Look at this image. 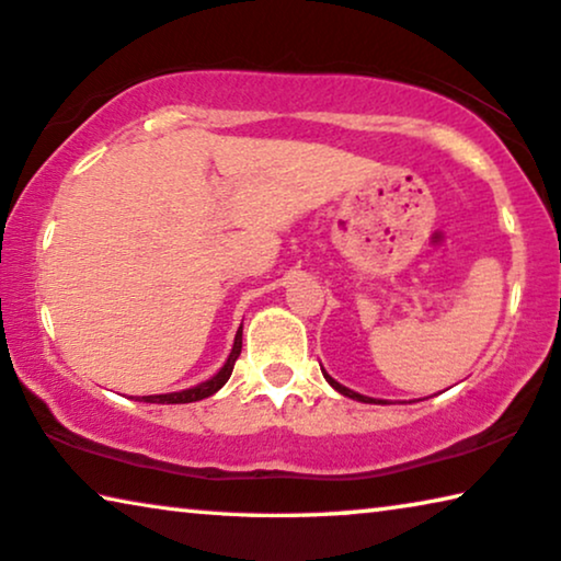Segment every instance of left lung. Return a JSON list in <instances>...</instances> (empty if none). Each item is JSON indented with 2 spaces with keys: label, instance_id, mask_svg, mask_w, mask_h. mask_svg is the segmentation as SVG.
Returning a JSON list of instances; mask_svg holds the SVG:
<instances>
[{
  "label": "left lung",
  "instance_id": "1",
  "mask_svg": "<svg viewBox=\"0 0 561 561\" xmlns=\"http://www.w3.org/2000/svg\"><path fill=\"white\" fill-rule=\"evenodd\" d=\"M322 375H324V380H328L334 390L342 392V396H347V398H353V400H360V403H386V400H375V398H367V396H360V392H355V390H350V388H345V386H340V382H337V380H332L328 373H322Z\"/></svg>",
  "mask_w": 561,
  "mask_h": 561
}]
</instances>
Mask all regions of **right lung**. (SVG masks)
<instances>
[{"mask_svg":"<svg viewBox=\"0 0 561 561\" xmlns=\"http://www.w3.org/2000/svg\"><path fill=\"white\" fill-rule=\"evenodd\" d=\"M239 355H241V328L237 332V337H233V347L227 357V363H224L221 370L216 373L211 380L201 382V386H196V388L181 390V392H165V396H144L140 400H144V403H196V400L214 396L216 390H221L224 386H227V380L231 378L233 363H237Z\"/></svg>","mask_w":561,"mask_h":561,"instance_id":"add662e5","label":"right lung"}]
</instances>
